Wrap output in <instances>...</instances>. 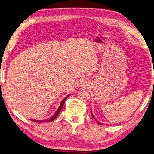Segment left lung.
I'll list each match as a JSON object with an SVG mask.
<instances>
[{"mask_svg":"<svg viewBox=\"0 0 154 154\" xmlns=\"http://www.w3.org/2000/svg\"><path fill=\"white\" fill-rule=\"evenodd\" d=\"M91 116H92V117H93L94 119H95V121H96V122H97V123L98 124V125H105L104 124H102V123H101V122H99V121H97V120H96V119H95V118L94 117V116L93 115V114H92V111H91Z\"/></svg>","mask_w":154,"mask_h":154,"instance_id":"1","label":"left lung"}]
</instances>
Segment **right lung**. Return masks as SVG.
Here are the masks:
<instances>
[{
    "instance_id": "right-lung-1",
    "label": "right lung",
    "mask_w": 154,
    "mask_h": 154,
    "mask_svg": "<svg viewBox=\"0 0 154 154\" xmlns=\"http://www.w3.org/2000/svg\"><path fill=\"white\" fill-rule=\"evenodd\" d=\"M70 95V94L69 95H68L64 99V100L61 101V103H60V106H59V107L58 108V109L57 110V111L55 112V113H54L52 117H51V118H49V119H45V120H42V121H40V120H35V119H33V122H38V123H42V122H47V121H49V122H50V121H53V120H54V119H56V117H57L58 115H59V113H60V111H61V109H62V108H63V105H64V101H65V100H66L67 99V97L69 96Z\"/></svg>"
}]
</instances>
